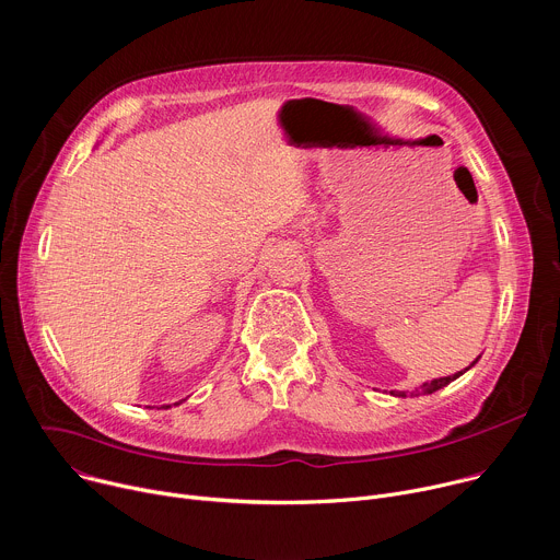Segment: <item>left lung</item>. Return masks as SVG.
Instances as JSON below:
<instances>
[{"instance_id": "obj_1", "label": "left lung", "mask_w": 560, "mask_h": 560, "mask_svg": "<svg viewBox=\"0 0 560 560\" xmlns=\"http://www.w3.org/2000/svg\"><path fill=\"white\" fill-rule=\"evenodd\" d=\"M476 360H478V358H476ZM476 360H474V362H476ZM474 362H471V364H474ZM471 364H469V366H471ZM469 366H467V369H469ZM467 369H465V371H467ZM458 376H463V371H458V374H454V376H445V378H436V381H431V383H424L420 389H416V394L411 392V396H418V394H433V392H439V389L447 387L452 381H456ZM392 394H394V396H398V398H407V392H392Z\"/></svg>"}]
</instances>
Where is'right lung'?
Here are the masks:
<instances>
[{
    "instance_id": "right-lung-1",
    "label": "right lung",
    "mask_w": 560,
    "mask_h": 560,
    "mask_svg": "<svg viewBox=\"0 0 560 560\" xmlns=\"http://www.w3.org/2000/svg\"><path fill=\"white\" fill-rule=\"evenodd\" d=\"M166 409H168V405H166Z\"/></svg>"
}]
</instances>
